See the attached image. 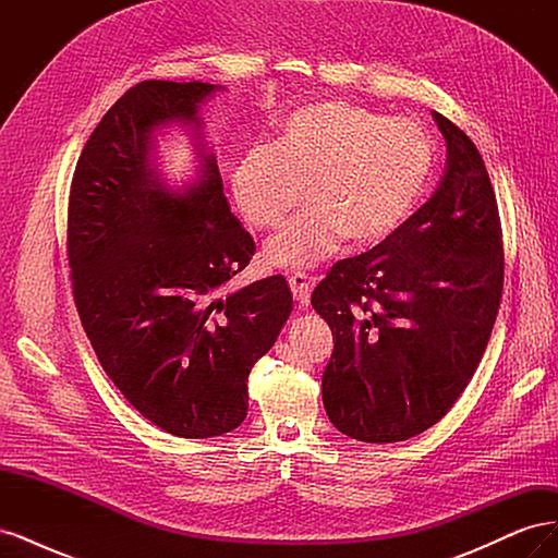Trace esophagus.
I'll return each mask as SVG.
<instances>
[{"label":"esophagus","mask_w":558,"mask_h":558,"mask_svg":"<svg viewBox=\"0 0 558 558\" xmlns=\"http://www.w3.org/2000/svg\"><path fill=\"white\" fill-rule=\"evenodd\" d=\"M289 286H291V291H293V298L298 300V305H302V307L310 305L312 289H310V279L305 275H300V272L291 275L289 277Z\"/></svg>","instance_id":"34e87169"}]
</instances>
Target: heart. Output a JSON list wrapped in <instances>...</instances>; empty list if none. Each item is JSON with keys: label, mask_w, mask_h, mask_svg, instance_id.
Listing matches in <instances>:
<instances>
[{"label": "heart", "mask_w": 558, "mask_h": 558, "mask_svg": "<svg viewBox=\"0 0 558 558\" xmlns=\"http://www.w3.org/2000/svg\"><path fill=\"white\" fill-rule=\"evenodd\" d=\"M437 148L412 118L349 102L300 107L234 167L232 193L246 221L281 228L305 202L314 207L267 244L269 267H310L347 240L375 248L410 221L435 177Z\"/></svg>", "instance_id": "b5f03b06"}]
</instances>
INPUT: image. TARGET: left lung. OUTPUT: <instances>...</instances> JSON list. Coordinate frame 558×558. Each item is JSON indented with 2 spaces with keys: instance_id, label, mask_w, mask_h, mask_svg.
Instances as JSON below:
<instances>
[{
  "instance_id": "1",
  "label": "left lung",
  "mask_w": 558,
  "mask_h": 558,
  "mask_svg": "<svg viewBox=\"0 0 558 558\" xmlns=\"http://www.w3.org/2000/svg\"><path fill=\"white\" fill-rule=\"evenodd\" d=\"M447 142L440 185L391 240L335 263L312 307L335 337L324 369L332 426L402 442L437 424L475 375L502 295L496 195L468 134L433 111Z\"/></svg>"
}]
</instances>
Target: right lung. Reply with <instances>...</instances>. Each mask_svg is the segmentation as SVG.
<instances>
[{
    "label": "right lung",
    "mask_w": 558,
    "mask_h": 558,
    "mask_svg": "<svg viewBox=\"0 0 558 558\" xmlns=\"http://www.w3.org/2000/svg\"><path fill=\"white\" fill-rule=\"evenodd\" d=\"M223 86L142 81L81 150L66 256L83 330L109 379L150 424L216 437L246 418V379L293 310L281 275L230 289L256 244L230 211L199 107ZM190 132L196 179L172 186L157 137Z\"/></svg>",
    "instance_id": "right-lung-1"
}]
</instances>
